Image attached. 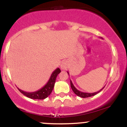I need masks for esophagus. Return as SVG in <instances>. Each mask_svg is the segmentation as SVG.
<instances>
[{"instance_id":"esophagus-1","label":"esophagus","mask_w":127,"mask_h":127,"mask_svg":"<svg viewBox=\"0 0 127 127\" xmlns=\"http://www.w3.org/2000/svg\"><path fill=\"white\" fill-rule=\"evenodd\" d=\"M67 67H68V63H67V61L64 60L61 63V68L63 70H66L67 69Z\"/></svg>"}]
</instances>
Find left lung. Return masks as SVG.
<instances>
[{"mask_svg":"<svg viewBox=\"0 0 127 127\" xmlns=\"http://www.w3.org/2000/svg\"><path fill=\"white\" fill-rule=\"evenodd\" d=\"M67 74L69 75L68 71H67ZM70 82H71V87L72 88V90L73 92H74V93H75L76 95H77L78 96L81 97V98H88V97L93 96L95 95H96L97 93H99V92H101V91L103 89L104 87L102 88V89H101L100 90H99L98 92H95V93H84V92H80V91L78 90L75 87H74V85H73L72 82V81L71 80H70Z\"/></svg>","mask_w":127,"mask_h":127,"instance_id":"1","label":"left lung"}]
</instances>
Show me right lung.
<instances>
[{
  "label": "right lung",
  "instance_id": "add662e5",
  "mask_svg": "<svg viewBox=\"0 0 127 127\" xmlns=\"http://www.w3.org/2000/svg\"><path fill=\"white\" fill-rule=\"evenodd\" d=\"M61 72V70L60 68H57L52 72L49 80L47 82V84L44 85L40 89L33 92H26L18 88L21 93L25 95L26 96L31 98V99H43L45 98H47L52 93L53 88L55 86V83L57 75Z\"/></svg>",
  "mask_w": 127,
  "mask_h": 127
}]
</instances>
